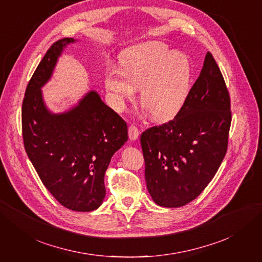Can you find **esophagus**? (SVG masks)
<instances>
[{
    "label": "esophagus",
    "mask_w": 262,
    "mask_h": 262,
    "mask_svg": "<svg viewBox=\"0 0 262 262\" xmlns=\"http://www.w3.org/2000/svg\"><path fill=\"white\" fill-rule=\"evenodd\" d=\"M140 136V131L138 129V126L136 125H130L129 126V138L131 141H136Z\"/></svg>",
    "instance_id": "esophagus-1"
}]
</instances>
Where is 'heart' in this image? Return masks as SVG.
<instances>
[{
    "label": "heart",
    "instance_id": "obj_1",
    "mask_svg": "<svg viewBox=\"0 0 262 262\" xmlns=\"http://www.w3.org/2000/svg\"><path fill=\"white\" fill-rule=\"evenodd\" d=\"M121 70L110 68L105 84L115 106L121 109L142 87L141 101L157 120L175 117L191 89L192 66L185 53L160 42H145L123 52Z\"/></svg>",
    "mask_w": 262,
    "mask_h": 262
}]
</instances>
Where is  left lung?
<instances>
[{
  "instance_id": "obj_1",
  "label": "left lung",
  "mask_w": 262,
  "mask_h": 262,
  "mask_svg": "<svg viewBox=\"0 0 262 262\" xmlns=\"http://www.w3.org/2000/svg\"><path fill=\"white\" fill-rule=\"evenodd\" d=\"M231 122L224 77L208 52L176 117L141 134L146 187L156 204L182 207L203 191L224 160Z\"/></svg>"
}]
</instances>
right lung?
Listing matches in <instances>:
<instances>
[{"label":"right lung","mask_w":262,"mask_h":262,"mask_svg":"<svg viewBox=\"0 0 262 262\" xmlns=\"http://www.w3.org/2000/svg\"><path fill=\"white\" fill-rule=\"evenodd\" d=\"M70 42L74 39L52 43L28 82L21 106L23 141L54 199L72 211L90 212L106 195L105 173L116 150L128 141V125L94 91L68 113L53 115L46 108L40 89Z\"/></svg>","instance_id":"right-lung-1"}]
</instances>
